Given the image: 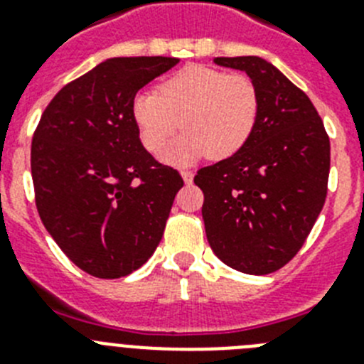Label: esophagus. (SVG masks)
<instances>
[{"mask_svg": "<svg viewBox=\"0 0 364 364\" xmlns=\"http://www.w3.org/2000/svg\"><path fill=\"white\" fill-rule=\"evenodd\" d=\"M180 175H182V178H184V182L186 184H191L193 182V171H180Z\"/></svg>", "mask_w": 364, "mask_h": 364, "instance_id": "esophagus-1", "label": "esophagus"}]
</instances>
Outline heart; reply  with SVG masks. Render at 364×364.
<instances>
[{
  "mask_svg": "<svg viewBox=\"0 0 364 364\" xmlns=\"http://www.w3.org/2000/svg\"><path fill=\"white\" fill-rule=\"evenodd\" d=\"M131 114L149 153H159L178 125L186 131L164 153L167 162L188 164L204 154L222 160L252 138L259 118V92L246 74L188 65L164 80L159 92H138Z\"/></svg>",
  "mask_w": 364,
  "mask_h": 364,
  "instance_id": "1",
  "label": "heart"
}]
</instances>
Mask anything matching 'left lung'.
<instances>
[{
	"label": "left lung",
	"instance_id": "8db88e82",
	"mask_svg": "<svg viewBox=\"0 0 364 364\" xmlns=\"http://www.w3.org/2000/svg\"><path fill=\"white\" fill-rule=\"evenodd\" d=\"M213 62L250 76L259 118L242 149L195 176L205 237L224 264L266 275L297 255L323 210L330 138L310 98L275 65L259 56Z\"/></svg>",
	"mask_w": 364,
	"mask_h": 364
}]
</instances>
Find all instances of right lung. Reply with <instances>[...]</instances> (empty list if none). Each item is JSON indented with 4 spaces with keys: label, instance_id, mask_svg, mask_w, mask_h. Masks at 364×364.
<instances>
[{
    "label": "right lung",
    "instance_id": "1",
    "mask_svg": "<svg viewBox=\"0 0 364 364\" xmlns=\"http://www.w3.org/2000/svg\"><path fill=\"white\" fill-rule=\"evenodd\" d=\"M176 58H109L67 83L41 114L31 171L43 226L80 269L125 277L162 240L184 180L144 149L131 104Z\"/></svg>",
    "mask_w": 364,
    "mask_h": 364
}]
</instances>
